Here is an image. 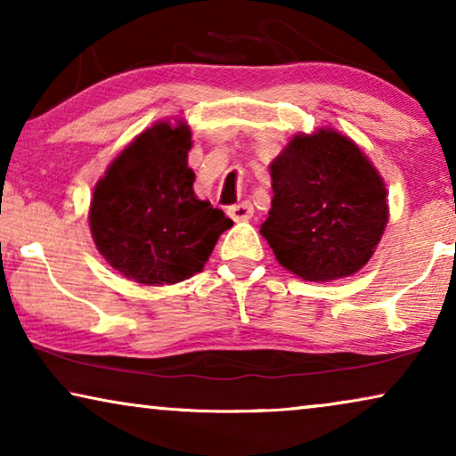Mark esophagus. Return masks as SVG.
Listing matches in <instances>:
<instances>
[{
  "mask_svg": "<svg viewBox=\"0 0 456 456\" xmlns=\"http://www.w3.org/2000/svg\"><path fill=\"white\" fill-rule=\"evenodd\" d=\"M228 216L232 217L234 222H247L253 217V205L251 203H239V205H232V208L228 209Z\"/></svg>",
  "mask_w": 456,
  "mask_h": 456,
  "instance_id": "1",
  "label": "esophagus"
}]
</instances>
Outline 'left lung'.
I'll use <instances>...</instances> for the list:
<instances>
[{"label": "left lung", "mask_w": 456, "mask_h": 456, "mask_svg": "<svg viewBox=\"0 0 456 456\" xmlns=\"http://www.w3.org/2000/svg\"><path fill=\"white\" fill-rule=\"evenodd\" d=\"M272 209L261 236L278 264L309 282L357 273L388 224L376 166L334 128L298 133L270 164Z\"/></svg>", "instance_id": "obj_1"}]
</instances>
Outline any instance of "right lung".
I'll return each mask as SVG.
<instances>
[{"label": "right lung", "mask_w": 456, "mask_h": 456, "mask_svg": "<svg viewBox=\"0 0 456 456\" xmlns=\"http://www.w3.org/2000/svg\"><path fill=\"white\" fill-rule=\"evenodd\" d=\"M191 147L184 120L155 122L122 149L93 191L89 228L97 251L136 284L195 276L234 224L192 191Z\"/></svg>", "instance_id": "add662e5"}]
</instances>
